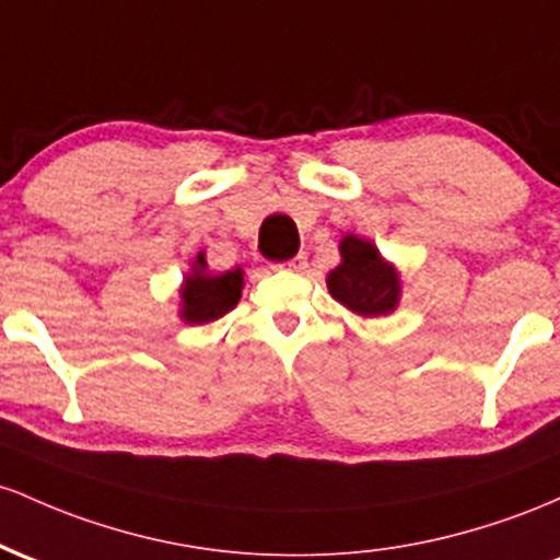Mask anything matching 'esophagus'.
Wrapping results in <instances>:
<instances>
[{
    "label": "esophagus",
    "mask_w": 560,
    "mask_h": 560,
    "mask_svg": "<svg viewBox=\"0 0 560 560\" xmlns=\"http://www.w3.org/2000/svg\"><path fill=\"white\" fill-rule=\"evenodd\" d=\"M275 267L291 269V272H301V269L306 267V256L304 254H296V256H293V259H288V261H282V264H275Z\"/></svg>",
    "instance_id": "esophagus-1"
}]
</instances>
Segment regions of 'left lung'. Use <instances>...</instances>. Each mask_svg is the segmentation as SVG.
Instances as JSON below:
<instances>
[{
    "label": "left lung",
    "mask_w": 560,
    "mask_h": 560,
    "mask_svg": "<svg viewBox=\"0 0 560 560\" xmlns=\"http://www.w3.org/2000/svg\"><path fill=\"white\" fill-rule=\"evenodd\" d=\"M341 267L328 275L332 299L362 317L388 314L399 301V280L392 264L381 259L373 243L347 235L341 241Z\"/></svg>",
    "instance_id": "left-lung-1"
}]
</instances>
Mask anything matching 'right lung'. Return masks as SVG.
Wrapping results in <instances>:
<instances>
[{
	"label": "right lung",
	"instance_id": "add662e5",
	"mask_svg": "<svg viewBox=\"0 0 560 560\" xmlns=\"http://www.w3.org/2000/svg\"><path fill=\"white\" fill-rule=\"evenodd\" d=\"M243 291V272L232 269L224 275H209L206 272L203 256H198L196 269L187 278L185 288H182V317L187 323H211L219 319L224 312H230L237 304Z\"/></svg>",
	"mask_w": 560,
	"mask_h": 560
}]
</instances>
